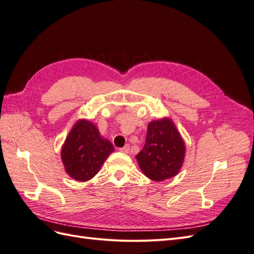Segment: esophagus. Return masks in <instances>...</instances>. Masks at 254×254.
Segmentation results:
<instances>
[{"label": "esophagus", "mask_w": 254, "mask_h": 254, "mask_svg": "<svg viewBox=\"0 0 254 254\" xmlns=\"http://www.w3.org/2000/svg\"><path fill=\"white\" fill-rule=\"evenodd\" d=\"M122 152H124V153H128L129 152V150H130V145L129 144H127V145H125L124 147L123 148H121L120 149Z\"/></svg>", "instance_id": "obj_1"}]
</instances>
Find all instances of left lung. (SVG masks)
I'll return each instance as SVG.
<instances>
[{
	"label": "left lung",
	"instance_id": "left-lung-1",
	"mask_svg": "<svg viewBox=\"0 0 254 254\" xmlns=\"http://www.w3.org/2000/svg\"><path fill=\"white\" fill-rule=\"evenodd\" d=\"M186 143L170 118L151 121L143 149L135 156L143 174L150 180L171 179L181 170Z\"/></svg>",
	"mask_w": 254,
	"mask_h": 254
}]
</instances>
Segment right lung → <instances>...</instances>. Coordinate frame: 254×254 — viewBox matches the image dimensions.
Masks as SVG:
<instances>
[{"label": "right lung", "instance_id": "right-lung-1", "mask_svg": "<svg viewBox=\"0 0 254 254\" xmlns=\"http://www.w3.org/2000/svg\"><path fill=\"white\" fill-rule=\"evenodd\" d=\"M113 145L88 120H78L61 147V160L66 174L76 181H88L101 170L113 152Z\"/></svg>", "mask_w": 254, "mask_h": 254}]
</instances>
